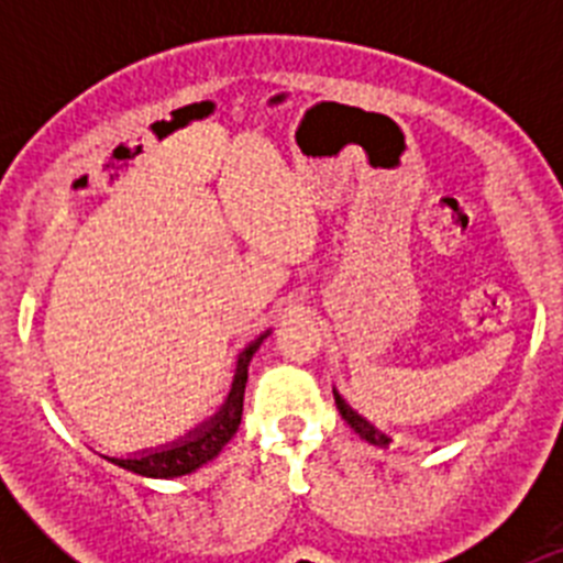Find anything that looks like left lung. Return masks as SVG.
<instances>
[{
	"label": "left lung",
	"instance_id": "8db88e82",
	"mask_svg": "<svg viewBox=\"0 0 563 563\" xmlns=\"http://www.w3.org/2000/svg\"><path fill=\"white\" fill-rule=\"evenodd\" d=\"M335 406H338V411H341L343 420L350 422V429H355V434L361 437V440H366L369 445H377V449H386V445H389V442H391L389 437L383 434L380 429H375L369 420H363V417L357 415L355 409H350V406H346V400H343L338 391H335Z\"/></svg>",
	"mask_w": 563,
	"mask_h": 563
}]
</instances>
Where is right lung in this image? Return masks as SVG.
Returning a JSON list of instances; mask_svg holds the SVG:
<instances>
[{"label": "right lung", "instance_id": "1", "mask_svg": "<svg viewBox=\"0 0 563 563\" xmlns=\"http://www.w3.org/2000/svg\"><path fill=\"white\" fill-rule=\"evenodd\" d=\"M271 335H258L256 341L247 343L242 355L236 361V375H233V386L228 400L222 402V409L206 420L202 426H197L194 431H188L183 440L172 442V445H163V449L143 451V454L132 456H103L112 465L123 467V471H132L137 476H148V479H174V476L194 474L197 467H202L206 462H211L213 456L220 454L228 445L233 434H236L239 422H242V402H245V383H247V363L256 355V350L262 346V341Z\"/></svg>", "mask_w": 563, "mask_h": 563}]
</instances>
